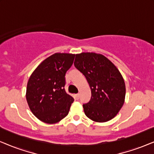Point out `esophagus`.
<instances>
[{
	"instance_id": "1",
	"label": "esophagus",
	"mask_w": 154,
	"mask_h": 154,
	"mask_svg": "<svg viewBox=\"0 0 154 154\" xmlns=\"http://www.w3.org/2000/svg\"><path fill=\"white\" fill-rule=\"evenodd\" d=\"M75 100H79V99L80 98V94H75Z\"/></svg>"
}]
</instances>
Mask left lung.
I'll return each instance as SVG.
<instances>
[{"label":"left lung","instance_id":"1","mask_svg":"<svg viewBox=\"0 0 154 154\" xmlns=\"http://www.w3.org/2000/svg\"><path fill=\"white\" fill-rule=\"evenodd\" d=\"M74 66L87 79L91 99L83 104L92 121L104 123L113 119L123 106L125 97L123 78L109 59L94 52L75 54Z\"/></svg>","mask_w":154,"mask_h":154}]
</instances>
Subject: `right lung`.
I'll return each instance as SVG.
<instances>
[{"instance_id": "right-lung-1", "label": "right lung", "mask_w": 154, "mask_h": 154, "mask_svg": "<svg viewBox=\"0 0 154 154\" xmlns=\"http://www.w3.org/2000/svg\"><path fill=\"white\" fill-rule=\"evenodd\" d=\"M74 57L73 54L54 53L42 62L29 78L26 101L40 121L53 124L68 115L74 100L64 90L65 75Z\"/></svg>"}]
</instances>
